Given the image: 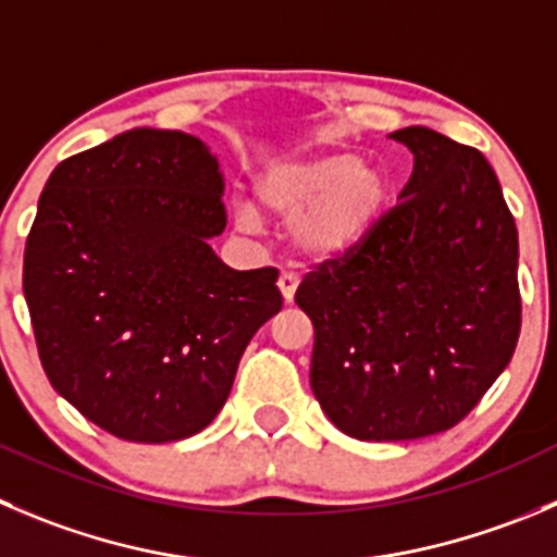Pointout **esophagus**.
Masks as SVG:
<instances>
[{
    "label": "esophagus",
    "mask_w": 557,
    "mask_h": 557,
    "mask_svg": "<svg viewBox=\"0 0 557 557\" xmlns=\"http://www.w3.org/2000/svg\"><path fill=\"white\" fill-rule=\"evenodd\" d=\"M300 278L295 273H282L278 275V293H282L284 304H293L295 298V289H298Z\"/></svg>",
    "instance_id": "34e87169"
}]
</instances>
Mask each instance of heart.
Instances as JSON below:
<instances>
[{
    "label": "heart",
    "mask_w": 557,
    "mask_h": 557,
    "mask_svg": "<svg viewBox=\"0 0 557 557\" xmlns=\"http://www.w3.org/2000/svg\"><path fill=\"white\" fill-rule=\"evenodd\" d=\"M253 194L264 213L293 219L289 240L300 257L331 262L377 230L388 208L391 177L355 152H320L270 163L253 183ZM235 226L251 235L259 226L257 213L237 205Z\"/></svg>",
    "instance_id": "1"
}]
</instances>
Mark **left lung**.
<instances>
[{
	"label": "left lung",
	"instance_id": "1",
	"mask_svg": "<svg viewBox=\"0 0 557 557\" xmlns=\"http://www.w3.org/2000/svg\"><path fill=\"white\" fill-rule=\"evenodd\" d=\"M394 210L295 293L314 325L311 391L355 441H418L462 421L520 338L517 226L473 147L423 125Z\"/></svg>",
	"mask_w": 557,
	"mask_h": 557
}]
</instances>
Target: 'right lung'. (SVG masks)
<instances>
[{
    "label": "right lung",
    "instance_id": "right-lung-1",
    "mask_svg": "<svg viewBox=\"0 0 557 557\" xmlns=\"http://www.w3.org/2000/svg\"><path fill=\"white\" fill-rule=\"evenodd\" d=\"M219 158L134 128L51 172L24 251L37 352L60 396L131 443H174L221 412L253 333L282 311L273 268L232 270Z\"/></svg>",
    "mask_w": 557,
    "mask_h": 557
}]
</instances>
